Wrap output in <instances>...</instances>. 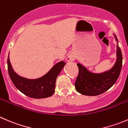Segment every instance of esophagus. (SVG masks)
<instances>
[{"label": "esophagus", "mask_w": 128, "mask_h": 128, "mask_svg": "<svg viewBox=\"0 0 128 128\" xmlns=\"http://www.w3.org/2000/svg\"><path fill=\"white\" fill-rule=\"evenodd\" d=\"M74 59H75L72 56H70L67 58V60H68V61H73V60H74Z\"/></svg>", "instance_id": "34e87169"}]
</instances>
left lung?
I'll use <instances>...</instances> for the list:
<instances>
[{"mask_svg":"<svg viewBox=\"0 0 128 128\" xmlns=\"http://www.w3.org/2000/svg\"><path fill=\"white\" fill-rule=\"evenodd\" d=\"M116 46V60L113 66L109 70L95 73L88 70L83 64L78 63L79 74L75 82L76 90L86 96H98L111 88L120 76L122 63V53L118 46V40L114 34Z\"/></svg>","mask_w":128,"mask_h":128,"instance_id":"left-lung-1","label":"left lung"}]
</instances>
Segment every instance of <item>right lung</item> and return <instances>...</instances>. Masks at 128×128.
<instances>
[{
	"label": "right lung",
	"mask_w": 128,
	"mask_h": 128,
	"mask_svg": "<svg viewBox=\"0 0 128 128\" xmlns=\"http://www.w3.org/2000/svg\"><path fill=\"white\" fill-rule=\"evenodd\" d=\"M65 65L64 61H60L40 78L27 79L18 75L14 71L10 62L9 54L7 58L8 74L13 84L21 92L34 99L46 98L52 96L55 92L57 77Z\"/></svg>",
	"instance_id": "obj_1"
}]
</instances>
